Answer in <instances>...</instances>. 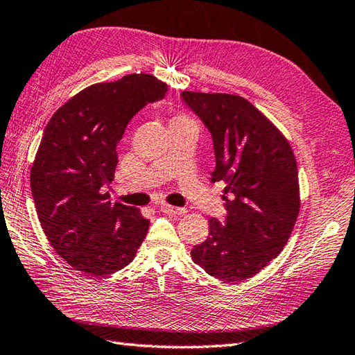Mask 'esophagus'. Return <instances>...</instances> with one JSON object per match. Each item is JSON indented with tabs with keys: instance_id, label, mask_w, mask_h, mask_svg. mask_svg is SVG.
I'll return each mask as SVG.
<instances>
[{
	"instance_id": "34e87169",
	"label": "esophagus",
	"mask_w": 355,
	"mask_h": 355,
	"mask_svg": "<svg viewBox=\"0 0 355 355\" xmlns=\"http://www.w3.org/2000/svg\"><path fill=\"white\" fill-rule=\"evenodd\" d=\"M160 210L166 214H174V216H183L186 213V208H180V207H174L169 204H162Z\"/></svg>"
}]
</instances>
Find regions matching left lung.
<instances>
[{"instance_id": "left-lung-1", "label": "left lung", "mask_w": 355, "mask_h": 355, "mask_svg": "<svg viewBox=\"0 0 355 355\" xmlns=\"http://www.w3.org/2000/svg\"><path fill=\"white\" fill-rule=\"evenodd\" d=\"M181 98L211 133V181L225 183L228 211L223 225L208 220V237L190 257L216 279L246 280L279 255L297 222L300 187L293 148L244 97L183 91Z\"/></svg>"}]
</instances>
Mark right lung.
I'll return each instance as SVG.
<instances>
[{"mask_svg": "<svg viewBox=\"0 0 355 355\" xmlns=\"http://www.w3.org/2000/svg\"><path fill=\"white\" fill-rule=\"evenodd\" d=\"M168 85L133 73L87 87L52 115L31 168V192L43 232L67 264L88 276L129 266L150 220L136 207L111 204L116 145L127 124Z\"/></svg>", "mask_w": 355, "mask_h": 355, "instance_id": "right-lung-1", "label": "right lung"}]
</instances>
